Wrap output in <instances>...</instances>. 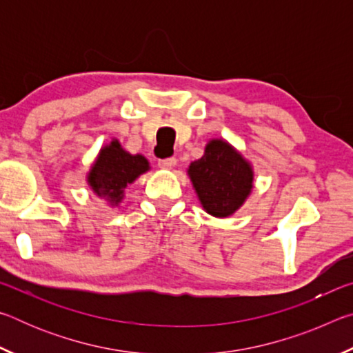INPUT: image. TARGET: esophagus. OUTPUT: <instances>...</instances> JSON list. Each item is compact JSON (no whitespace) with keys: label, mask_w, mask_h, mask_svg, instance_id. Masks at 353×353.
<instances>
[{"label":"esophagus","mask_w":353,"mask_h":353,"mask_svg":"<svg viewBox=\"0 0 353 353\" xmlns=\"http://www.w3.org/2000/svg\"><path fill=\"white\" fill-rule=\"evenodd\" d=\"M177 163L176 157H166V159H159V166L160 168H166V170H171L174 168Z\"/></svg>","instance_id":"1"}]
</instances>
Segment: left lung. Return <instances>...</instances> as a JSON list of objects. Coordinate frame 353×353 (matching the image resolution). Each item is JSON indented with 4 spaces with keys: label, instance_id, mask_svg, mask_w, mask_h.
I'll list each match as a JSON object with an SVG mask.
<instances>
[{
    "label": "left lung",
    "instance_id": "8db88e82",
    "mask_svg": "<svg viewBox=\"0 0 353 353\" xmlns=\"http://www.w3.org/2000/svg\"><path fill=\"white\" fill-rule=\"evenodd\" d=\"M188 174L205 210L218 218L234 213L252 188L249 163L225 141L213 140L204 155L190 165Z\"/></svg>",
    "mask_w": 353,
    "mask_h": 353
}]
</instances>
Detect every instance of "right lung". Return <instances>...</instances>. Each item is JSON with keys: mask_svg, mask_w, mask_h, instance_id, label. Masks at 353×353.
Segmentation results:
<instances>
[{"mask_svg": "<svg viewBox=\"0 0 353 353\" xmlns=\"http://www.w3.org/2000/svg\"><path fill=\"white\" fill-rule=\"evenodd\" d=\"M148 170L149 163L143 155H130L118 141H112L110 146L101 149L88 176V183L98 194L117 204L121 201L128 183H132Z\"/></svg>", "mask_w": 353, "mask_h": 353, "instance_id": "add662e5", "label": "right lung"}]
</instances>
